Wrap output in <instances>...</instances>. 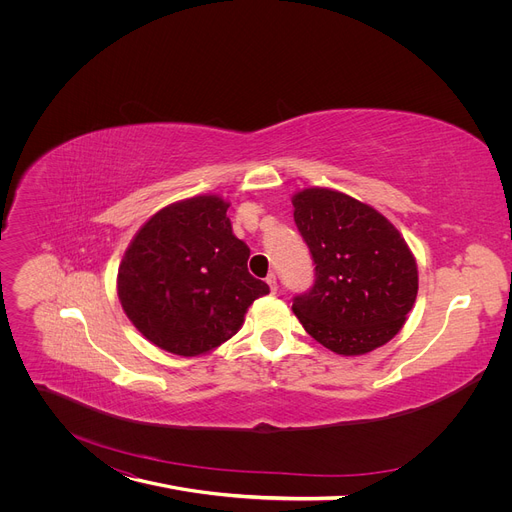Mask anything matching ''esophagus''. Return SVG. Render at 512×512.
<instances>
[{
	"label": "esophagus",
	"mask_w": 512,
	"mask_h": 512,
	"mask_svg": "<svg viewBox=\"0 0 512 512\" xmlns=\"http://www.w3.org/2000/svg\"><path fill=\"white\" fill-rule=\"evenodd\" d=\"M267 286H270V290L272 292H276L278 290V278H276V274H270V276H267Z\"/></svg>",
	"instance_id": "esophagus-1"
}]
</instances>
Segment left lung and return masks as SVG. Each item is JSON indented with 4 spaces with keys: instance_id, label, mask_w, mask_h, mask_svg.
<instances>
[{
    "instance_id": "8db88e82",
    "label": "left lung",
    "mask_w": 512,
    "mask_h": 512,
    "mask_svg": "<svg viewBox=\"0 0 512 512\" xmlns=\"http://www.w3.org/2000/svg\"><path fill=\"white\" fill-rule=\"evenodd\" d=\"M292 205L315 265L313 286L292 299L307 334L346 357L392 340L419 286L405 238L382 213L330 188H305Z\"/></svg>"
}]
</instances>
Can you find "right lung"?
<instances>
[{
    "instance_id": "obj_1",
    "label": "right lung",
    "mask_w": 512,
    "mask_h": 512,
    "mask_svg": "<svg viewBox=\"0 0 512 512\" xmlns=\"http://www.w3.org/2000/svg\"><path fill=\"white\" fill-rule=\"evenodd\" d=\"M228 203L205 195L159 209L120 263L118 297L147 340L197 357L242 326L270 286L247 270L249 247L232 234Z\"/></svg>"
}]
</instances>
